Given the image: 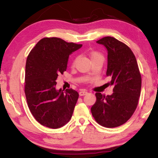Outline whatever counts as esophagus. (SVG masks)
Instances as JSON below:
<instances>
[{
  "instance_id": "obj_1",
  "label": "esophagus",
  "mask_w": 158,
  "mask_h": 158,
  "mask_svg": "<svg viewBox=\"0 0 158 158\" xmlns=\"http://www.w3.org/2000/svg\"><path fill=\"white\" fill-rule=\"evenodd\" d=\"M88 94V92L85 90H81L79 92V96H84Z\"/></svg>"
}]
</instances>
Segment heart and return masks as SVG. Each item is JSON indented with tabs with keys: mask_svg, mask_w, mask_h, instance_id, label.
Returning <instances> with one entry per match:
<instances>
[{
	"mask_svg": "<svg viewBox=\"0 0 158 158\" xmlns=\"http://www.w3.org/2000/svg\"><path fill=\"white\" fill-rule=\"evenodd\" d=\"M98 56H101V55L100 53H98V52H91V54H90L91 60H92V59L95 58V57H98ZM75 60H74L73 62V65L75 64Z\"/></svg>",
	"mask_w": 158,
	"mask_h": 158,
	"instance_id": "b5f03b06",
	"label": "heart"
}]
</instances>
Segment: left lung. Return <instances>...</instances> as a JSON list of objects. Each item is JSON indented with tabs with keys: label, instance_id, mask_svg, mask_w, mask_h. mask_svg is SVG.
Returning a JSON list of instances; mask_svg holds the SVG:
<instances>
[{
	"label": "left lung",
	"instance_id": "left-lung-1",
	"mask_svg": "<svg viewBox=\"0 0 158 158\" xmlns=\"http://www.w3.org/2000/svg\"><path fill=\"white\" fill-rule=\"evenodd\" d=\"M107 51L106 76L114 86L113 93L95 94L97 101L91 112L98 124L108 128L124 124L136 109L140 96L142 79L134 54L128 46L113 37L97 41Z\"/></svg>",
	"mask_w": 158,
	"mask_h": 158
}]
</instances>
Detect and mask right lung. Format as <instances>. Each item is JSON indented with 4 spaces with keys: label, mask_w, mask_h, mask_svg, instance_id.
<instances>
[{
    "label": "right lung",
    "mask_w": 158,
    "mask_h": 158,
    "mask_svg": "<svg viewBox=\"0 0 158 158\" xmlns=\"http://www.w3.org/2000/svg\"><path fill=\"white\" fill-rule=\"evenodd\" d=\"M81 46L61 38H44L28 55L24 92L31 113L43 126L60 128L72 117L78 92L72 88L57 90L56 80L66 70L69 55Z\"/></svg>",
    "instance_id": "1"
}]
</instances>
